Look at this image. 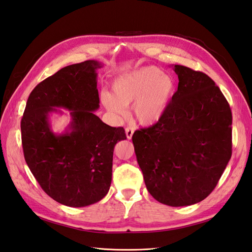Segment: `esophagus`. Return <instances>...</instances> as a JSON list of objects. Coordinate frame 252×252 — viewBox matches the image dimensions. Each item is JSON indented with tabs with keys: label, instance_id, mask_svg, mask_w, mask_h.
Segmentation results:
<instances>
[{
	"label": "esophagus",
	"instance_id": "esophagus-1",
	"mask_svg": "<svg viewBox=\"0 0 252 252\" xmlns=\"http://www.w3.org/2000/svg\"><path fill=\"white\" fill-rule=\"evenodd\" d=\"M125 132H126L127 139H128V140H131L132 135H133V132H134L133 128H132V127H126V129H125Z\"/></svg>",
	"mask_w": 252,
	"mask_h": 252
}]
</instances>
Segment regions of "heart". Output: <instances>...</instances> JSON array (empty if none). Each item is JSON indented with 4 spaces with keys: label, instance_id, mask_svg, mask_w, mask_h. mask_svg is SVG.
<instances>
[{
    "label": "heart",
    "instance_id": "heart-1",
    "mask_svg": "<svg viewBox=\"0 0 252 252\" xmlns=\"http://www.w3.org/2000/svg\"><path fill=\"white\" fill-rule=\"evenodd\" d=\"M112 91H102L104 107L114 117H124L125 107L133 105V114L144 126L157 124L164 117L175 93V81L156 66L121 74L112 83Z\"/></svg>",
    "mask_w": 252,
    "mask_h": 252
}]
</instances>
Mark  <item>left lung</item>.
<instances>
[{"instance_id": "obj_1", "label": "left lung", "mask_w": 252, "mask_h": 252, "mask_svg": "<svg viewBox=\"0 0 252 252\" xmlns=\"http://www.w3.org/2000/svg\"><path fill=\"white\" fill-rule=\"evenodd\" d=\"M179 86L164 117L132 143L145 185L172 207L193 205L217 186L231 158L232 114L207 74L172 65Z\"/></svg>"}]
</instances>
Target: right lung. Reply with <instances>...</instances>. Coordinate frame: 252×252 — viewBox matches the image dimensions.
Segmentation results:
<instances>
[{
	"label": "right lung",
	"instance_id": "right-lung-1",
	"mask_svg": "<svg viewBox=\"0 0 252 252\" xmlns=\"http://www.w3.org/2000/svg\"><path fill=\"white\" fill-rule=\"evenodd\" d=\"M88 60L66 66L41 82L29 94L21 121L25 161L42 189L69 207H85L107 194L113 149L126 140L123 127H111L94 114L100 107L96 70ZM70 111L71 122L53 133L50 114Z\"/></svg>",
	"mask_w": 252,
	"mask_h": 252
}]
</instances>
